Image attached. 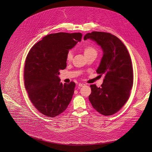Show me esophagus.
I'll return each mask as SVG.
<instances>
[{
  "mask_svg": "<svg viewBox=\"0 0 152 152\" xmlns=\"http://www.w3.org/2000/svg\"><path fill=\"white\" fill-rule=\"evenodd\" d=\"M78 86H79V87H83V86H85L86 84L84 83H79Z\"/></svg>",
  "mask_w": 152,
  "mask_h": 152,
  "instance_id": "1",
  "label": "esophagus"
}]
</instances>
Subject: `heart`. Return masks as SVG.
Wrapping results in <instances>:
<instances>
[{
  "mask_svg": "<svg viewBox=\"0 0 152 152\" xmlns=\"http://www.w3.org/2000/svg\"><path fill=\"white\" fill-rule=\"evenodd\" d=\"M84 53L85 56L89 55L92 53L97 54V50L93 46L91 45H87L84 48ZM73 58V53H72V51L69 50L67 53L66 55V60L67 61H71Z\"/></svg>",
  "mask_w": 152,
  "mask_h": 152,
  "instance_id": "1",
  "label": "heart"
}]
</instances>
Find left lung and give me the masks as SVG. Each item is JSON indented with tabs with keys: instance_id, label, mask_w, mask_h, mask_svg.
<instances>
[{
	"instance_id": "8db88e82",
	"label": "left lung",
	"mask_w": 152,
	"mask_h": 152,
	"mask_svg": "<svg viewBox=\"0 0 152 152\" xmlns=\"http://www.w3.org/2000/svg\"><path fill=\"white\" fill-rule=\"evenodd\" d=\"M90 39L100 46L103 57L97 69L104 75L100 87L91 85L89 100L93 108L104 116L113 115L128 100L133 85V69L129 53L116 36L104 32L87 33L84 40Z\"/></svg>"
}]
</instances>
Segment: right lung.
<instances>
[{
  "instance_id": "add662e5",
  "label": "right lung",
  "mask_w": 152,
  "mask_h": 152,
  "mask_svg": "<svg viewBox=\"0 0 152 152\" xmlns=\"http://www.w3.org/2000/svg\"><path fill=\"white\" fill-rule=\"evenodd\" d=\"M80 33L50 34L29 52L24 70L26 90L34 106L53 118L65 111L73 97L75 83L62 84L60 70L66 67V55L82 38Z\"/></svg>"
}]
</instances>
